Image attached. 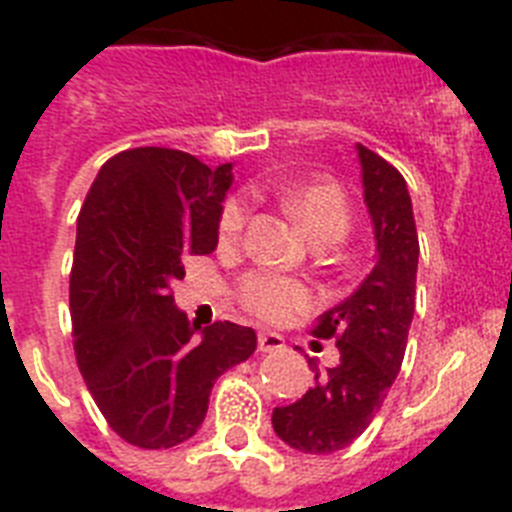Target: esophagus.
<instances>
[{
    "label": "esophagus",
    "instance_id": "34e87169",
    "mask_svg": "<svg viewBox=\"0 0 512 512\" xmlns=\"http://www.w3.org/2000/svg\"><path fill=\"white\" fill-rule=\"evenodd\" d=\"M284 348V338L279 333H271V330H264L259 333V351L261 354H277Z\"/></svg>",
    "mask_w": 512,
    "mask_h": 512
}]
</instances>
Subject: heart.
I'll return each instance as SVG.
<instances>
[{
  "label": "heart",
  "mask_w": 512,
  "mask_h": 512,
  "mask_svg": "<svg viewBox=\"0 0 512 512\" xmlns=\"http://www.w3.org/2000/svg\"><path fill=\"white\" fill-rule=\"evenodd\" d=\"M282 202L297 223L305 228L310 238L338 235L341 238L348 228V202L343 189L336 182H305L289 184L282 189ZM248 223L246 197H230L225 200L220 217H217V238L223 246H233L241 241ZM241 305L256 318L269 323H282L297 312L310 310L312 289L297 279L279 277L271 271H251L238 284Z\"/></svg>",
  "instance_id": "heart-1"
}]
</instances>
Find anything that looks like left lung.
I'll return each instance as SVG.
<instances>
[{
	"instance_id": "obj_1",
	"label": "left lung",
	"mask_w": 512,
	"mask_h": 512,
	"mask_svg": "<svg viewBox=\"0 0 512 512\" xmlns=\"http://www.w3.org/2000/svg\"><path fill=\"white\" fill-rule=\"evenodd\" d=\"M356 151L377 261L354 295L312 328L315 338H336L341 361L323 377L310 359L315 387L271 415L277 436L305 454L346 449L369 428L400 372L415 312L420 246L408 184L382 156L361 143Z\"/></svg>"
}]
</instances>
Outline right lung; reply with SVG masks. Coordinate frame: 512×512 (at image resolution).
Listing matches in <instances>:
<instances>
[{
  "label": "right lung",
  "instance_id": "add662e5",
  "mask_svg": "<svg viewBox=\"0 0 512 512\" xmlns=\"http://www.w3.org/2000/svg\"><path fill=\"white\" fill-rule=\"evenodd\" d=\"M233 166L130 148L99 169L76 223L69 302L79 372L104 420L138 449L197 433L215 379L256 351L230 320L202 328L174 305L184 259L217 246Z\"/></svg>",
  "mask_w": 512,
  "mask_h": 512
}]
</instances>
